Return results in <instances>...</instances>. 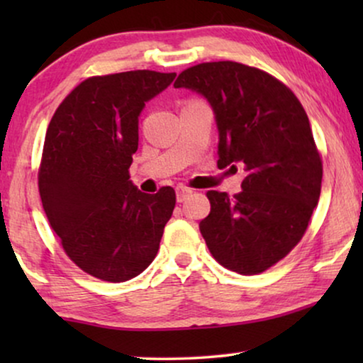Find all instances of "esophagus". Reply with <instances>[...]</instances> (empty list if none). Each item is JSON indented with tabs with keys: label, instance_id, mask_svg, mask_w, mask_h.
<instances>
[{
	"label": "esophagus",
	"instance_id": "34e87169",
	"mask_svg": "<svg viewBox=\"0 0 363 363\" xmlns=\"http://www.w3.org/2000/svg\"><path fill=\"white\" fill-rule=\"evenodd\" d=\"M193 193V190H190V188H186V186H177V200L178 201H185L188 196H190Z\"/></svg>",
	"mask_w": 363,
	"mask_h": 363
}]
</instances>
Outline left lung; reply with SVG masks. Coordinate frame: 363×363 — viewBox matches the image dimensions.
Wrapping results in <instances>:
<instances>
[{
    "instance_id": "left-lung-1",
    "label": "left lung",
    "mask_w": 363,
    "mask_h": 363,
    "mask_svg": "<svg viewBox=\"0 0 363 363\" xmlns=\"http://www.w3.org/2000/svg\"><path fill=\"white\" fill-rule=\"evenodd\" d=\"M208 101L218 127V167H245L242 190L206 193L200 231L213 257L251 276L281 261L304 236L319 203L322 162L307 113L284 84L233 61L203 62L173 84Z\"/></svg>"
}]
</instances>
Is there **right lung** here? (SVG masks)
Masks as SVG:
<instances>
[{
	"label": "right lung",
	"mask_w": 363,
	"mask_h": 363,
	"mask_svg": "<svg viewBox=\"0 0 363 363\" xmlns=\"http://www.w3.org/2000/svg\"><path fill=\"white\" fill-rule=\"evenodd\" d=\"M177 74L128 71L91 77L64 99L49 122L39 195L66 255L87 274L132 279L155 259L175 190L155 195L128 180L138 117Z\"/></svg>",
	"instance_id": "1"
}]
</instances>
